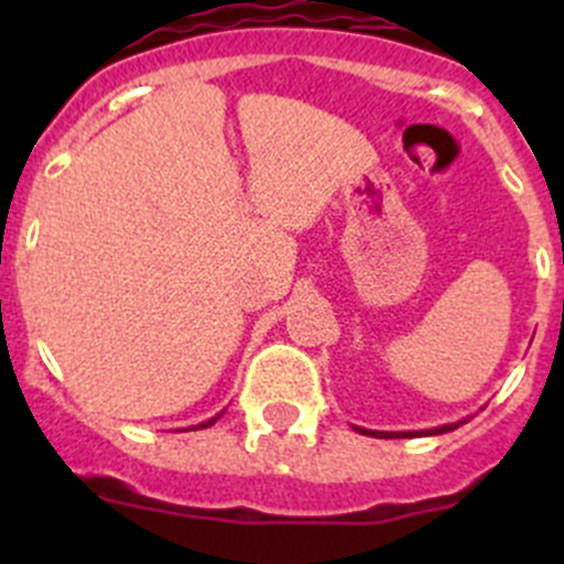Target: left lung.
Instances as JSON below:
<instances>
[{"instance_id":"1","label":"left lung","mask_w":564,"mask_h":564,"mask_svg":"<svg viewBox=\"0 0 564 564\" xmlns=\"http://www.w3.org/2000/svg\"><path fill=\"white\" fill-rule=\"evenodd\" d=\"M458 425H464V420H458V423H451V425H440V429H429V431H368V429H357L360 434L366 436H379V440H409V436H436V434H447V431L458 429Z\"/></svg>"}]
</instances>
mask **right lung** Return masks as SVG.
<instances>
[{"label": "right lung", "mask_w": 564, "mask_h": 564, "mask_svg": "<svg viewBox=\"0 0 564 564\" xmlns=\"http://www.w3.org/2000/svg\"><path fill=\"white\" fill-rule=\"evenodd\" d=\"M218 417H220V414H218ZM218 417H213V420H207V423H202V425H196V429H207V425H213V423H215V420H218Z\"/></svg>", "instance_id": "right-lung-1"}]
</instances>
